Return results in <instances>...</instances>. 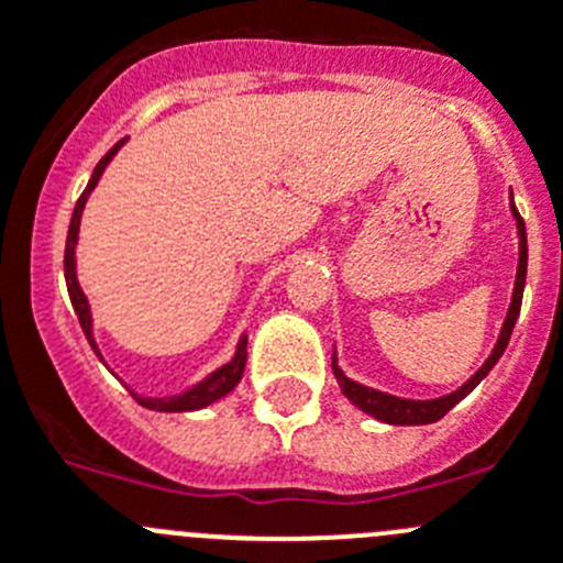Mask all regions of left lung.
Segmentation results:
<instances>
[{"label":"left lung","instance_id":"1","mask_svg":"<svg viewBox=\"0 0 563 563\" xmlns=\"http://www.w3.org/2000/svg\"><path fill=\"white\" fill-rule=\"evenodd\" d=\"M514 201V199H510ZM514 210V219H516V230H519V269H516V286H514V297H510V308H508V317H505V325L499 331V339H496L494 351L490 356L485 358L483 367L468 378L460 389H454L452 395H443V398H432V401H409V398H395V395L382 393V389H373V387H364V384H356L353 378H347L339 369L336 356H333V376H336L339 387L342 393L347 395V401L356 404L362 412L373 415V418L384 420V423H393V427H418V423H434V420L443 418L454 404H460L471 389L477 387L485 376H488L494 364L503 358L505 347L510 342V333H514L516 319H519V308H521V291H525V277H528V232H525V221H521L519 210L516 205H510Z\"/></svg>","mask_w":563,"mask_h":563}]
</instances>
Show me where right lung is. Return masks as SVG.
Here are the masks:
<instances>
[{
    "mask_svg": "<svg viewBox=\"0 0 563 563\" xmlns=\"http://www.w3.org/2000/svg\"><path fill=\"white\" fill-rule=\"evenodd\" d=\"M123 143L125 140H120V143L98 162V168H95L92 179H89L86 190L80 194L78 205H75V210H73V221H69L67 252H64V277H67L69 300H73V308H75V313H78L80 328H84L86 339H89V344H92V351L98 353L100 362H103V356H100L98 344H95V339H92V313H89V302H86V294L80 291L78 275H75V244H78L80 212H84L86 199H89V194H92L95 185H98V179L103 176L109 159L118 154V148ZM244 367H246V336H241V342H238V351H235V356H232L230 364L219 367L216 373H212V376H207L205 382H199L196 387L185 389L181 395H168V398H143V395H136V393H131V395H134L136 404H143L145 409H156V412H194V409L207 407V404L219 401V398H224L227 393H232V389H235V384L241 382V376H244Z\"/></svg>",
    "mask_w": 563,
    "mask_h": 563,
    "instance_id": "1",
    "label": "right lung"
}]
</instances>
